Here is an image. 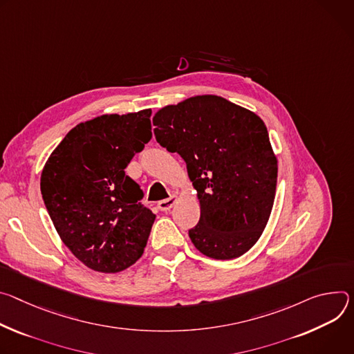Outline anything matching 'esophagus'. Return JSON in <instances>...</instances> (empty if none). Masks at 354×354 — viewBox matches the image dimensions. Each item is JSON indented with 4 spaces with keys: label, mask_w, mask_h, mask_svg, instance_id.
<instances>
[{
    "label": "esophagus",
    "mask_w": 354,
    "mask_h": 354,
    "mask_svg": "<svg viewBox=\"0 0 354 354\" xmlns=\"http://www.w3.org/2000/svg\"><path fill=\"white\" fill-rule=\"evenodd\" d=\"M177 200H178L177 195H173V197H170V198H167V200L159 201V204H157V208H159L160 211L167 212V211H170V209L174 207V204L177 203Z\"/></svg>",
    "instance_id": "esophagus-1"
}]
</instances>
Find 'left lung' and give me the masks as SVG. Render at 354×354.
<instances>
[{"mask_svg": "<svg viewBox=\"0 0 354 354\" xmlns=\"http://www.w3.org/2000/svg\"><path fill=\"white\" fill-rule=\"evenodd\" d=\"M160 146L178 153L197 191L201 216L188 230L203 254H245L268 222L277 185V157L260 118L218 95L167 105L153 118Z\"/></svg>", "mask_w": 354, "mask_h": 354, "instance_id": "8db88e82", "label": "left lung"}]
</instances>
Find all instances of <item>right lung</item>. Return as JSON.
I'll list each match as a JSON object with an SVG mask.
<instances>
[{
    "label": "right lung",
    "mask_w": 354,
    "mask_h": 354,
    "mask_svg": "<svg viewBox=\"0 0 354 354\" xmlns=\"http://www.w3.org/2000/svg\"><path fill=\"white\" fill-rule=\"evenodd\" d=\"M151 109L101 115L74 127L52 151L41 191L63 243L88 268L118 272L140 259L156 215L125 174L151 139Z\"/></svg>",
    "instance_id": "add662e5"
}]
</instances>
